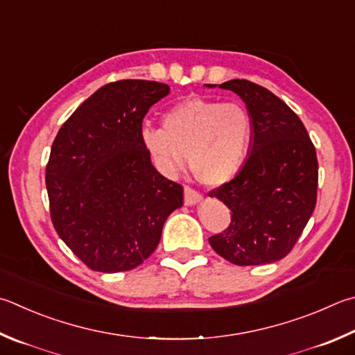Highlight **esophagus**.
<instances>
[{
	"label": "esophagus",
	"mask_w": 355,
	"mask_h": 355,
	"mask_svg": "<svg viewBox=\"0 0 355 355\" xmlns=\"http://www.w3.org/2000/svg\"><path fill=\"white\" fill-rule=\"evenodd\" d=\"M200 200H202V196H200V192H197L196 189H192L191 186H184V205H196L198 203Z\"/></svg>",
	"instance_id": "1"
}]
</instances>
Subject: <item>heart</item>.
<instances>
[{
    "label": "heart",
    "instance_id": "heart-1",
    "mask_svg": "<svg viewBox=\"0 0 355 355\" xmlns=\"http://www.w3.org/2000/svg\"><path fill=\"white\" fill-rule=\"evenodd\" d=\"M253 122L237 104L192 98L163 116V128L141 130L147 152L166 172L183 167L186 155L194 175L208 186L230 182L248 155Z\"/></svg>",
    "mask_w": 355,
    "mask_h": 355
}]
</instances>
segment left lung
Wrapping results in <instances>:
<instances>
[{
  "mask_svg": "<svg viewBox=\"0 0 355 355\" xmlns=\"http://www.w3.org/2000/svg\"><path fill=\"white\" fill-rule=\"evenodd\" d=\"M218 88L245 102L253 143L237 175L208 192L231 209L227 230L209 243L236 266L272 263L292 251L317 205V152L298 114L267 88L245 79Z\"/></svg>",
  "mask_w": 355,
  "mask_h": 355,
  "instance_id": "obj_1",
  "label": "left lung"
}]
</instances>
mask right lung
<instances>
[{"mask_svg": "<svg viewBox=\"0 0 355 355\" xmlns=\"http://www.w3.org/2000/svg\"><path fill=\"white\" fill-rule=\"evenodd\" d=\"M169 85L125 79L101 87L65 121L51 147L46 189L60 239L94 272L138 267L158 247L183 186L152 166L141 141L149 108Z\"/></svg>", "mask_w": 355, "mask_h": 355, "instance_id": "add662e5", "label": "right lung"}]
</instances>
